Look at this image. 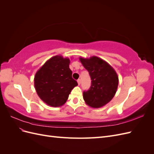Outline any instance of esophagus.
Masks as SVG:
<instances>
[{"label":"esophagus","instance_id":"34e87169","mask_svg":"<svg viewBox=\"0 0 154 154\" xmlns=\"http://www.w3.org/2000/svg\"><path fill=\"white\" fill-rule=\"evenodd\" d=\"M77 82H78V84L80 85V83H81V80H80V79H78V80H77Z\"/></svg>","mask_w":154,"mask_h":154}]
</instances>
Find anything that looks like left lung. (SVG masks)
<instances>
[{"instance_id": "1", "label": "left lung", "mask_w": 154, "mask_h": 154, "mask_svg": "<svg viewBox=\"0 0 154 154\" xmlns=\"http://www.w3.org/2000/svg\"><path fill=\"white\" fill-rule=\"evenodd\" d=\"M80 60L89 73L91 86L83 93L85 103L93 108H100L113 98L119 79L115 70L105 60L97 57H80Z\"/></svg>"}]
</instances>
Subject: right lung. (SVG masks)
<instances>
[{"instance_id": "obj_1", "label": "right lung", "mask_w": 154, "mask_h": 154, "mask_svg": "<svg viewBox=\"0 0 154 154\" xmlns=\"http://www.w3.org/2000/svg\"><path fill=\"white\" fill-rule=\"evenodd\" d=\"M70 60L57 55L46 62L35 74V87L37 94L45 103L58 107L67 101L78 83L72 78Z\"/></svg>"}]
</instances>
